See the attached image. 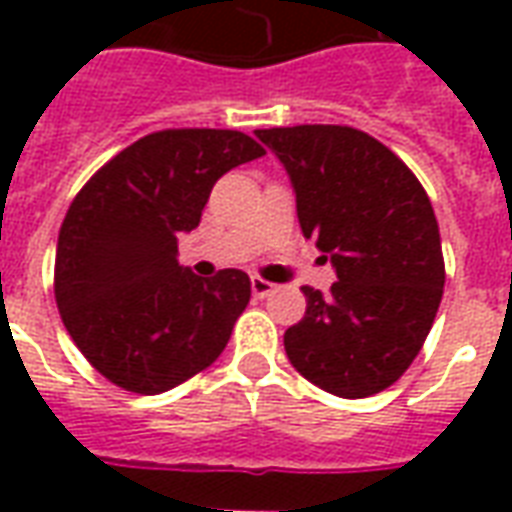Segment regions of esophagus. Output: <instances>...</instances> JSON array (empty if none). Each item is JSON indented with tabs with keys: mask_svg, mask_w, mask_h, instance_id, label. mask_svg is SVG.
<instances>
[{
	"mask_svg": "<svg viewBox=\"0 0 512 512\" xmlns=\"http://www.w3.org/2000/svg\"><path fill=\"white\" fill-rule=\"evenodd\" d=\"M274 282H268V279L263 277H252V293H255L257 299H266V296H271L274 293Z\"/></svg>",
	"mask_w": 512,
	"mask_h": 512,
	"instance_id": "esophagus-1",
	"label": "esophagus"
}]
</instances>
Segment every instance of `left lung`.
<instances>
[{"label": "left lung", "instance_id": "obj_1", "mask_svg": "<svg viewBox=\"0 0 512 512\" xmlns=\"http://www.w3.org/2000/svg\"><path fill=\"white\" fill-rule=\"evenodd\" d=\"M285 164L304 238L332 257L329 293L285 332L290 365L337 397L384 392L417 359L444 293L439 222L417 175L365 131H255Z\"/></svg>", "mask_w": 512, "mask_h": 512}]
</instances>
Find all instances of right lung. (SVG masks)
Masks as SVG:
<instances>
[{
    "label": "right lung",
    "mask_w": 512,
    "mask_h": 512,
    "mask_svg": "<svg viewBox=\"0 0 512 512\" xmlns=\"http://www.w3.org/2000/svg\"><path fill=\"white\" fill-rule=\"evenodd\" d=\"M266 156L227 128H167L120 150L65 213L54 299L84 359L120 389L158 395L213 365L252 296L238 268L194 277L178 235L224 172Z\"/></svg>",
    "instance_id": "right-lung-1"
}]
</instances>
